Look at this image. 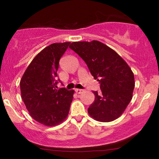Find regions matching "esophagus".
Here are the masks:
<instances>
[{"label":"esophagus","mask_w":159,"mask_h":159,"mask_svg":"<svg viewBox=\"0 0 159 159\" xmlns=\"http://www.w3.org/2000/svg\"><path fill=\"white\" fill-rule=\"evenodd\" d=\"M75 92L78 93V94H80V93L83 92V90L82 89H75Z\"/></svg>","instance_id":"esophagus-1"}]
</instances>
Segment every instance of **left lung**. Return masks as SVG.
<instances>
[{"label":"left lung","mask_w":159,"mask_h":159,"mask_svg":"<svg viewBox=\"0 0 159 159\" xmlns=\"http://www.w3.org/2000/svg\"><path fill=\"white\" fill-rule=\"evenodd\" d=\"M69 48L84 60L100 83L101 91L99 94L93 91L95 101L88 114L101 122L119 118L132 98L134 77L131 69L116 51L98 40L74 42Z\"/></svg>","instance_id":"1"}]
</instances>
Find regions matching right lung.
I'll return each instance as SVG.
<instances>
[{
	"instance_id": "right-lung-1",
	"label": "right lung",
	"mask_w": 159,
	"mask_h": 159,
	"mask_svg": "<svg viewBox=\"0 0 159 159\" xmlns=\"http://www.w3.org/2000/svg\"><path fill=\"white\" fill-rule=\"evenodd\" d=\"M71 43H53L41 51L20 81L22 100L30 116L45 126L58 125L68 116L75 91L57 90L59 60Z\"/></svg>"
}]
</instances>
